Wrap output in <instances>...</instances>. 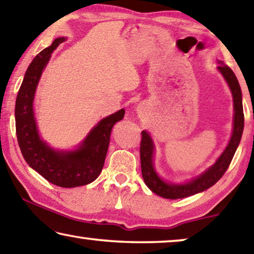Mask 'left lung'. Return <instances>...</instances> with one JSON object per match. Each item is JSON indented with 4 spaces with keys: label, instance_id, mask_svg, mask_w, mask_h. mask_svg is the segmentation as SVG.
I'll return each mask as SVG.
<instances>
[{
    "label": "left lung",
    "instance_id": "obj_1",
    "mask_svg": "<svg viewBox=\"0 0 254 254\" xmlns=\"http://www.w3.org/2000/svg\"><path fill=\"white\" fill-rule=\"evenodd\" d=\"M218 70L224 77L233 95L234 104V119H233V131L231 139L226 146L224 152L217 161L211 167L203 171L197 177L190 179L185 183H171L167 182L159 176L154 168V153L155 146L151 135L146 130L142 131V140H140V167H142V176L146 186L159 196L176 200L187 196H192L194 194L204 192L210 189L222 177L227 168L232 162V159L237 150V146L241 142L242 134L244 129V114L243 103H242V91L239 80L233 72V70L224 64L222 61Z\"/></svg>",
    "mask_w": 254,
    "mask_h": 254
}]
</instances>
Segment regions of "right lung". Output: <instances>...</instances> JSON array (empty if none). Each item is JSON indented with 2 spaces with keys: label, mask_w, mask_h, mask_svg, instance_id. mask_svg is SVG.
<instances>
[{
  "label": "right lung",
  "mask_w": 254,
  "mask_h": 254,
  "mask_svg": "<svg viewBox=\"0 0 254 254\" xmlns=\"http://www.w3.org/2000/svg\"><path fill=\"white\" fill-rule=\"evenodd\" d=\"M65 41L59 37L38 53L29 64L15 100V131L23 159L42 177L60 187L87 185L99 177L110 143L112 127L125 116V109L105 117L73 150H56L41 138L34 112V97L42 72L53 51Z\"/></svg>",
  "instance_id": "1"
}]
</instances>
